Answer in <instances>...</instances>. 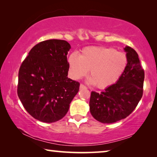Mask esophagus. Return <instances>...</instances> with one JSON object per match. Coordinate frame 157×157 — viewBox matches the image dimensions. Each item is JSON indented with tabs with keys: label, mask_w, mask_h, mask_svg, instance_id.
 Here are the masks:
<instances>
[{
	"label": "esophagus",
	"mask_w": 157,
	"mask_h": 157,
	"mask_svg": "<svg viewBox=\"0 0 157 157\" xmlns=\"http://www.w3.org/2000/svg\"><path fill=\"white\" fill-rule=\"evenodd\" d=\"M86 89V87L84 86V84H80V86H79V89Z\"/></svg>",
	"instance_id": "34e87169"
}]
</instances>
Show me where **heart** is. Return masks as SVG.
<instances>
[{
    "mask_svg": "<svg viewBox=\"0 0 157 157\" xmlns=\"http://www.w3.org/2000/svg\"><path fill=\"white\" fill-rule=\"evenodd\" d=\"M68 63L74 79L82 78L90 70L89 83L102 89L116 84L123 75L127 57L113 48L89 46L82 49L79 56L76 52L71 53Z\"/></svg>",
    "mask_w": 157,
    "mask_h": 157,
    "instance_id": "b5f03b06",
    "label": "heart"
}]
</instances>
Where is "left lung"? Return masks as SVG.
<instances>
[{"mask_svg":"<svg viewBox=\"0 0 157 157\" xmlns=\"http://www.w3.org/2000/svg\"><path fill=\"white\" fill-rule=\"evenodd\" d=\"M127 65L123 75L112 86L98 94L92 91L90 112L102 123H113L125 118L136 107L143 96L145 73L137 52L129 46L124 48Z\"/></svg>","mask_w":157,"mask_h":157,"instance_id":"1","label":"left lung"}]
</instances>
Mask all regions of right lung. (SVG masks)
Segmentation results:
<instances>
[{"label": "right lung", "instance_id": "right-lung-1", "mask_svg": "<svg viewBox=\"0 0 157 157\" xmlns=\"http://www.w3.org/2000/svg\"><path fill=\"white\" fill-rule=\"evenodd\" d=\"M67 41L50 39L34 46L18 72L17 94L25 110L44 123L59 121L67 113L79 83L68 78Z\"/></svg>", "mask_w": 157, "mask_h": 157}]
</instances>
